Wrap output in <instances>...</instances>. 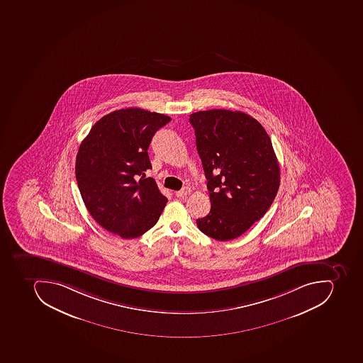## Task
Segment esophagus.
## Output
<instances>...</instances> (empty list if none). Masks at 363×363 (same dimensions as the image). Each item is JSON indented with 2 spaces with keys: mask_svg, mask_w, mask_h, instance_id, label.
<instances>
[{
  "mask_svg": "<svg viewBox=\"0 0 363 363\" xmlns=\"http://www.w3.org/2000/svg\"><path fill=\"white\" fill-rule=\"evenodd\" d=\"M189 194H190V189L184 188L181 191H177V192H175V196H177V198H186Z\"/></svg>",
  "mask_w": 363,
  "mask_h": 363,
  "instance_id": "1",
  "label": "esophagus"
}]
</instances>
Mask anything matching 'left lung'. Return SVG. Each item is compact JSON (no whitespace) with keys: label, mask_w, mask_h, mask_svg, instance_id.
I'll list each match as a JSON object with an SVG mask.
<instances>
[{"label":"left lung","mask_w":363,"mask_h":363,"mask_svg":"<svg viewBox=\"0 0 363 363\" xmlns=\"http://www.w3.org/2000/svg\"><path fill=\"white\" fill-rule=\"evenodd\" d=\"M208 180L211 209L196 226L213 240H234L265 215L280 186V167L263 125L242 111L190 115Z\"/></svg>","instance_id":"left-lung-1"}]
</instances>
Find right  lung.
Listing matches in <instances>:
<instances>
[{"label":"right lung","mask_w":363,"mask_h":363,"mask_svg":"<svg viewBox=\"0 0 363 363\" xmlns=\"http://www.w3.org/2000/svg\"><path fill=\"white\" fill-rule=\"evenodd\" d=\"M171 118L127 108L96 121L79 145L75 164L77 186L93 219L125 240L139 238L157 223L167 196L155 180L148 146Z\"/></svg>","instance_id":"obj_1"}]
</instances>
